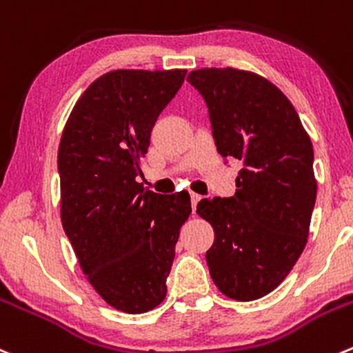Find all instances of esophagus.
Returning a JSON list of instances; mask_svg holds the SVG:
<instances>
[{"label":"esophagus","mask_w":353,"mask_h":353,"mask_svg":"<svg viewBox=\"0 0 353 353\" xmlns=\"http://www.w3.org/2000/svg\"><path fill=\"white\" fill-rule=\"evenodd\" d=\"M200 200H201L200 194H196V193L191 194V207H193V212H196V207H198V203H200Z\"/></svg>","instance_id":"obj_1"}]
</instances>
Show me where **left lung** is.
I'll return each instance as SVG.
<instances>
[{
	"label": "left lung",
	"mask_w": 353,
	"mask_h": 353,
	"mask_svg": "<svg viewBox=\"0 0 353 353\" xmlns=\"http://www.w3.org/2000/svg\"><path fill=\"white\" fill-rule=\"evenodd\" d=\"M186 81L205 100L217 152L225 163H243L234 196L205 198L196 207L215 232L205 255L210 276L229 299H262L305 248L317 193L312 143L293 105L268 79L200 68Z\"/></svg>",
	"instance_id": "left-lung-1"
}]
</instances>
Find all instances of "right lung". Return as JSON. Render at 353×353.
Returning <instances> with one entry per match:
<instances>
[{
  "label": "right lung",
  "mask_w": 353,
  "mask_h": 353,
  "mask_svg": "<svg viewBox=\"0 0 353 353\" xmlns=\"http://www.w3.org/2000/svg\"><path fill=\"white\" fill-rule=\"evenodd\" d=\"M186 70H114L82 93L58 148L61 224L88 281L128 314L155 309L179 229L191 214L188 191H143L141 160L157 119Z\"/></svg>",
  "instance_id": "right-lung-1"
}]
</instances>
